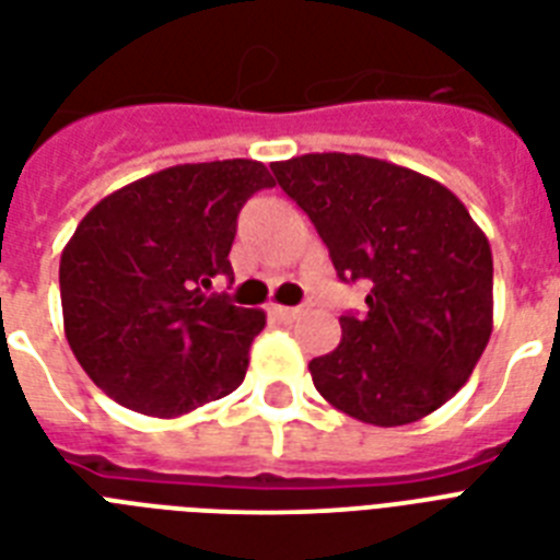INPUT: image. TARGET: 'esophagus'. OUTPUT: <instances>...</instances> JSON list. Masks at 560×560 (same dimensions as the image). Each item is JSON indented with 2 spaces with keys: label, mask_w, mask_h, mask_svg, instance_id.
I'll use <instances>...</instances> for the list:
<instances>
[{
  "label": "esophagus",
  "mask_w": 560,
  "mask_h": 560,
  "mask_svg": "<svg viewBox=\"0 0 560 560\" xmlns=\"http://www.w3.org/2000/svg\"><path fill=\"white\" fill-rule=\"evenodd\" d=\"M270 316H272V319H279V323H290V319H296V316H299V307L270 305Z\"/></svg>",
  "instance_id": "1"
}]
</instances>
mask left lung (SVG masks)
<instances>
[{
	"label": "left lung",
	"instance_id": "left-lung-1",
	"mask_svg": "<svg viewBox=\"0 0 560 560\" xmlns=\"http://www.w3.org/2000/svg\"><path fill=\"white\" fill-rule=\"evenodd\" d=\"M276 183L328 246L340 281H366V314L307 363L316 392L363 424L430 416L465 386L494 328L486 232L451 188L360 153L272 162Z\"/></svg>",
	"mask_w": 560,
	"mask_h": 560
}]
</instances>
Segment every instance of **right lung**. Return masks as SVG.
I'll use <instances>...</instances> for the list:
<instances>
[{
  "label": "right lung",
  "mask_w": 560,
  "mask_h": 560,
  "mask_svg": "<svg viewBox=\"0 0 560 560\" xmlns=\"http://www.w3.org/2000/svg\"><path fill=\"white\" fill-rule=\"evenodd\" d=\"M270 186L253 160L174 165L78 223L60 255L66 340L121 407L174 418L241 386L267 316L202 288L232 276L237 211Z\"/></svg>",
  "instance_id": "obj_1"
}]
</instances>
